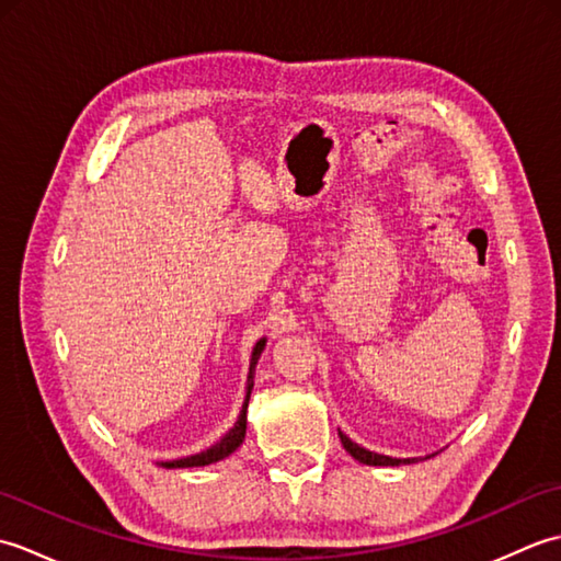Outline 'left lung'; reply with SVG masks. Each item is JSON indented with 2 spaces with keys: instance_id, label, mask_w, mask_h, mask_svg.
Returning <instances> with one entry per match:
<instances>
[{
  "instance_id": "left-lung-1",
  "label": "left lung",
  "mask_w": 561,
  "mask_h": 561,
  "mask_svg": "<svg viewBox=\"0 0 561 561\" xmlns=\"http://www.w3.org/2000/svg\"><path fill=\"white\" fill-rule=\"evenodd\" d=\"M340 440H342L344 450H347L354 460H359L364 465H410V462L426 460V458H434L436 456V453H432V456H426V458H392V456H383V453L368 450V448H364L359 444H354V440L344 432H340Z\"/></svg>"
}]
</instances>
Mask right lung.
Wrapping results in <instances>:
<instances>
[{
  "label": "right lung",
  "mask_w": 561,
  "mask_h": 561,
  "mask_svg": "<svg viewBox=\"0 0 561 561\" xmlns=\"http://www.w3.org/2000/svg\"><path fill=\"white\" fill-rule=\"evenodd\" d=\"M267 347V337H260L255 342L253 347V354H250V366H248V380H245V398H243V404H241V414H238V420L233 422V426L226 432L217 444H211L209 448L199 450V453H193V456H183V458H175V460H157L159 468H165V470H175V468H205V465H211V462H219L224 458H229L231 453L243 444L245 438V412H248V400H250V392H253V386H255V366L260 362V354L265 352Z\"/></svg>",
  "instance_id": "right-lung-1"
}]
</instances>
